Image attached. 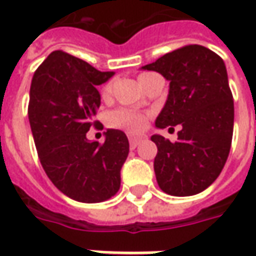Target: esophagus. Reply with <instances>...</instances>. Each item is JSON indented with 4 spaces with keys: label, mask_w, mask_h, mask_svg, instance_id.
<instances>
[{
    "label": "esophagus",
    "mask_w": 256,
    "mask_h": 256,
    "mask_svg": "<svg viewBox=\"0 0 256 256\" xmlns=\"http://www.w3.org/2000/svg\"><path fill=\"white\" fill-rule=\"evenodd\" d=\"M141 141H142L141 136H130V144H131V146H134V148L141 142Z\"/></svg>",
    "instance_id": "obj_1"
}]
</instances>
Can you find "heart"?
Segmentation results:
<instances>
[{"label": "heart", "mask_w": 256, "mask_h": 256, "mask_svg": "<svg viewBox=\"0 0 256 256\" xmlns=\"http://www.w3.org/2000/svg\"><path fill=\"white\" fill-rule=\"evenodd\" d=\"M150 74H142L140 75V81L142 80L144 76H146ZM112 90V85L111 82L104 85L102 88V96H108L111 94ZM108 125L112 126V128H118V130H125L128 132H138L144 130L145 126V116L142 114L136 112V111H131V110H126V108H118V110H114L112 112L108 114Z\"/></svg>", "instance_id": "heart-1"}]
</instances>
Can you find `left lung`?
Here are the masks:
<instances>
[{"mask_svg": "<svg viewBox=\"0 0 256 256\" xmlns=\"http://www.w3.org/2000/svg\"><path fill=\"white\" fill-rule=\"evenodd\" d=\"M142 70L170 81V92L155 126L181 125L178 141L152 135L156 182L174 196L206 190L221 174L234 132V98L222 58L202 45H186ZM171 130V128H170Z\"/></svg>", "mask_w": 256, "mask_h": 256, "instance_id": "left-lung-1", "label": "left lung"}]
</instances>
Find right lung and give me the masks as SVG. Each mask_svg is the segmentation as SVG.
Wrapping results in <instances>:
<instances>
[{
	"instance_id": "obj_1",
	"label": "right lung",
	"mask_w": 256,
	"mask_h": 256,
	"mask_svg": "<svg viewBox=\"0 0 256 256\" xmlns=\"http://www.w3.org/2000/svg\"><path fill=\"white\" fill-rule=\"evenodd\" d=\"M112 71L101 72L64 51H54L34 72L28 118L38 158L60 191L85 204L114 196L121 185V168L130 152L126 135L106 130L104 144L88 141L101 105L96 85Z\"/></svg>"
}]
</instances>
